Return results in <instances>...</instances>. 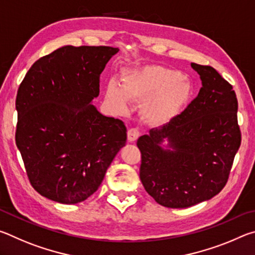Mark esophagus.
I'll return each instance as SVG.
<instances>
[{"instance_id":"esophagus-1","label":"esophagus","mask_w":255,"mask_h":255,"mask_svg":"<svg viewBox=\"0 0 255 255\" xmlns=\"http://www.w3.org/2000/svg\"><path fill=\"white\" fill-rule=\"evenodd\" d=\"M139 135H140V132H139V130H138L137 128H131V129H129L128 130V132H127V137H128V141H135L138 137H139Z\"/></svg>"}]
</instances>
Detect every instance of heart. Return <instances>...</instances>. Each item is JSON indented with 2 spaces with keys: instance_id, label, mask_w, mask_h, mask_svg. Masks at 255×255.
<instances>
[{
  "instance_id": "b5f03b06",
  "label": "heart",
  "mask_w": 255,
  "mask_h": 255,
  "mask_svg": "<svg viewBox=\"0 0 255 255\" xmlns=\"http://www.w3.org/2000/svg\"><path fill=\"white\" fill-rule=\"evenodd\" d=\"M192 93V85L181 73L159 65L131 68L125 73L122 86L111 81L106 99L118 110L126 111L129 101L143 102V116L153 125H165L178 116Z\"/></svg>"
}]
</instances>
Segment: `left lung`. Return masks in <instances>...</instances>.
Wrapping results in <instances>:
<instances>
[{"label":"left lung","instance_id":"1","mask_svg":"<svg viewBox=\"0 0 255 255\" xmlns=\"http://www.w3.org/2000/svg\"><path fill=\"white\" fill-rule=\"evenodd\" d=\"M191 67L202 84L197 98L172 122L137 140L141 183L167 208H188L221 192L241 145L233 86L211 66Z\"/></svg>","mask_w":255,"mask_h":255}]
</instances>
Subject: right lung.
<instances>
[{
  "instance_id": "add662e5",
  "label": "right lung",
  "mask_w": 255,
  "mask_h": 255,
  "mask_svg": "<svg viewBox=\"0 0 255 255\" xmlns=\"http://www.w3.org/2000/svg\"><path fill=\"white\" fill-rule=\"evenodd\" d=\"M118 51L63 46L38 59L19 86L15 144L30 183L50 200L74 205L88 199L126 145L125 124L92 103L101 73Z\"/></svg>"
}]
</instances>
